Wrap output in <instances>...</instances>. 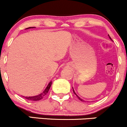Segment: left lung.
Listing matches in <instances>:
<instances>
[{"instance_id": "1", "label": "left lung", "mask_w": 127, "mask_h": 127, "mask_svg": "<svg viewBox=\"0 0 127 127\" xmlns=\"http://www.w3.org/2000/svg\"><path fill=\"white\" fill-rule=\"evenodd\" d=\"M109 37H110V39H112L111 38H110V36H109ZM73 93H74V94H75V95H76V96H77V97H78V98L79 99V100H81V101H84V100H83L82 98H80V97H78V96L76 95V93H75V91H74V90H73Z\"/></svg>"}]
</instances>
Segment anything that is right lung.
Returning a JSON list of instances; mask_svg holds the SVG:
<instances>
[{
    "label": "right lung",
    "instance_id": "obj_1",
    "mask_svg": "<svg viewBox=\"0 0 127 127\" xmlns=\"http://www.w3.org/2000/svg\"><path fill=\"white\" fill-rule=\"evenodd\" d=\"M29 28H31V27H29V28H27V29H29ZM32 28H33V27H32ZM51 84H52V82L51 81V82L49 83L48 85L47 86V87H46V89H45L44 91H43V93H42L41 94H40L39 95L33 96V97H24V96H23V97H24V98L26 99H27V100H31V101H39V100H41V99L43 98V97H45V95L47 94V93H48L49 88H50L51 86Z\"/></svg>",
    "mask_w": 127,
    "mask_h": 127
}]
</instances>
